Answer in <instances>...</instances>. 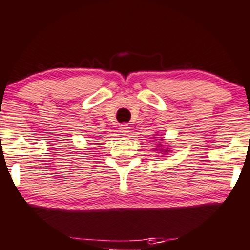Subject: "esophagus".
<instances>
[{
  "mask_svg": "<svg viewBox=\"0 0 250 250\" xmlns=\"http://www.w3.org/2000/svg\"><path fill=\"white\" fill-rule=\"evenodd\" d=\"M119 132L122 133V135H127L128 132H130V127H128L127 124H122L119 127Z\"/></svg>",
  "mask_w": 250,
  "mask_h": 250,
  "instance_id": "obj_1",
  "label": "esophagus"
}]
</instances>
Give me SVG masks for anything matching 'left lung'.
<instances>
[{"mask_svg":"<svg viewBox=\"0 0 250 250\" xmlns=\"http://www.w3.org/2000/svg\"><path fill=\"white\" fill-rule=\"evenodd\" d=\"M158 146H160V144H158ZM162 152H163V154H166V152H169V150L168 149H165V150H162Z\"/></svg>","mask_w":250,"mask_h":250,"instance_id":"obj_1","label":"left lung"}]
</instances>
